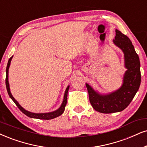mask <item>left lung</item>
Returning a JSON list of instances; mask_svg holds the SVG:
<instances>
[{
  "label": "left lung",
  "mask_w": 147,
  "mask_h": 147,
  "mask_svg": "<svg viewBox=\"0 0 147 147\" xmlns=\"http://www.w3.org/2000/svg\"><path fill=\"white\" fill-rule=\"evenodd\" d=\"M115 32L113 42L123 51L127 68L123 76V85L114 92L102 95L86 83L91 105L96 111L102 113L123 111L133 100L141 82L140 60L130 39L118 30H115Z\"/></svg>",
  "instance_id": "1"
}]
</instances>
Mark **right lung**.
<instances>
[{
  "instance_id": "add662e5",
  "label": "right lung",
  "mask_w": 147,
  "mask_h": 147,
  "mask_svg": "<svg viewBox=\"0 0 147 147\" xmlns=\"http://www.w3.org/2000/svg\"><path fill=\"white\" fill-rule=\"evenodd\" d=\"M12 57H13V56H11L10 58H9L8 63H7V68H6V79H5V83H6L7 90V92H8L9 97L11 98L15 104L17 105V107L19 108L20 110L22 112L24 113V114H25L26 115H27L28 117H29L34 118V119H47V120L52 119L57 117H59L60 115H62V113H64L65 107H66V103H67V96H68V89H69V85L67 87V88L66 89V91H65L64 100H63L62 105L60 106V107L57 110L53 111V112L46 113H34L29 112V111L25 110L24 108H22L21 106L19 105V103L17 102V100H15V98L13 97L11 93V92H10V88H9V81H8L9 68V66H10L11 61Z\"/></svg>"
}]
</instances>
